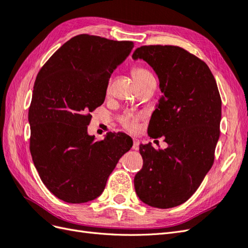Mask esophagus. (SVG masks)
Returning <instances> with one entry per match:
<instances>
[{
  "mask_svg": "<svg viewBox=\"0 0 248 248\" xmlns=\"http://www.w3.org/2000/svg\"><path fill=\"white\" fill-rule=\"evenodd\" d=\"M140 140L139 139H133V145H132L133 150H138L140 148Z\"/></svg>",
  "mask_w": 248,
  "mask_h": 248,
  "instance_id": "1",
  "label": "esophagus"
}]
</instances>
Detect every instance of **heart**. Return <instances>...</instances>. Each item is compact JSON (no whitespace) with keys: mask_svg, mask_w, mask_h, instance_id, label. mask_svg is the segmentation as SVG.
I'll return each mask as SVG.
<instances>
[{"mask_svg":"<svg viewBox=\"0 0 248 248\" xmlns=\"http://www.w3.org/2000/svg\"><path fill=\"white\" fill-rule=\"evenodd\" d=\"M132 76L137 84L153 78L151 72L144 68V67H134L132 69ZM122 124L128 130H134L138 127V118L133 116H125L122 119Z\"/></svg>","mask_w":248,"mask_h":248,"instance_id":"obj_1","label":"heart"}]
</instances>
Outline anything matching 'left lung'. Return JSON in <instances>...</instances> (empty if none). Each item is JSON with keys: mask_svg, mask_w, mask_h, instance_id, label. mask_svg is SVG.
Segmentation results:
<instances>
[{"mask_svg": "<svg viewBox=\"0 0 248 248\" xmlns=\"http://www.w3.org/2000/svg\"><path fill=\"white\" fill-rule=\"evenodd\" d=\"M132 59L144 60L158 77L162 95L148 134L169 145L140 146L144 164L134 188L145 204L172 208L197 191L213 164L221 120L218 88L207 64L179 46H140Z\"/></svg>", "mask_w": 248, "mask_h": 248, "instance_id": "8db88e82", "label": "left lung"}]
</instances>
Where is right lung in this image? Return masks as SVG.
Wrapping results in <instances>:
<instances>
[{"instance_id":"1","label":"right lung","mask_w":248,"mask_h":248,"mask_svg":"<svg viewBox=\"0 0 248 248\" xmlns=\"http://www.w3.org/2000/svg\"><path fill=\"white\" fill-rule=\"evenodd\" d=\"M132 47V41L78 35L37 74L29 109L30 151L43 184L66 202L98 198L119 159L132 147L123 132H109L96 141L87 130L90 112L103 103L111 73Z\"/></svg>"}]
</instances>
